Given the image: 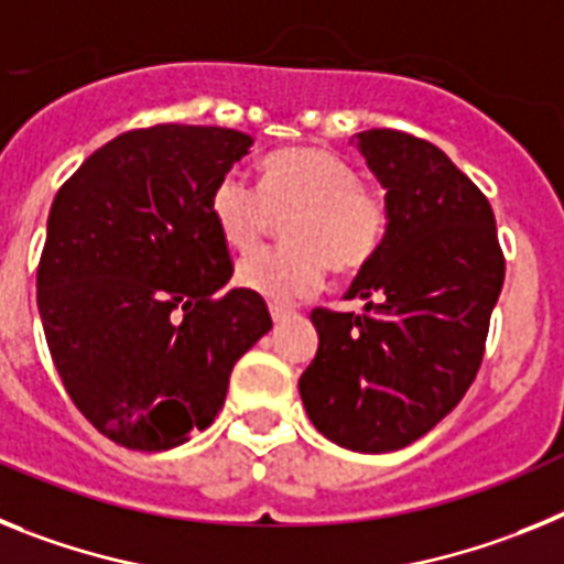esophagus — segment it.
I'll return each instance as SVG.
<instances>
[{
  "mask_svg": "<svg viewBox=\"0 0 564 564\" xmlns=\"http://www.w3.org/2000/svg\"><path fill=\"white\" fill-rule=\"evenodd\" d=\"M269 315H272V321L275 323H283L286 317H292V310H286V306H278V303H272L269 306Z\"/></svg>",
  "mask_w": 564,
  "mask_h": 564,
  "instance_id": "esophagus-1",
  "label": "esophagus"
}]
</instances>
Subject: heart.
Wrapping results in <instances>:
<instances>
[{
	"label": "heart",
	"instance_id": "heart-1",
	"mask_svg": "<svg viewBox=\"0 0 564 564\" xmlns=\"http://www.w3.org/2000/svg\"><path fill=\"white\" fill-rule=\"evenodd\" d=\"M286 214V247L249 254L235 269L238 286L272 303L315 292L326 263L337 275L364 269L389 232L383 195L360 184L355 166L323 147H286L267 155L258 189L238 173H227L209 193L215 229L235 252L258 247L272 218Z\"/></svg>",
	"mask_w": 564,
	"mask_h": 564
}]
</instances>
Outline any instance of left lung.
Segmentation results:
<instances>
[{"mask_svg":"<svg viewBox=\"0 0 564 564\" xmlns=\"http://www.w3.org/2000/svg\"><path fill=\"white\" fill-rule=\"evenodd\" d=\"M355 139L386 189L389 232L346 292L364 312H312L321 343L297 389L323 437L386 454L429 434L474 383L506 258L491 204L440 147L400 130Z\"/></svg>","mask_w":564,"mask_h":564,"instance_id":"left-lung-1","label":"left lung"}]
</instances>
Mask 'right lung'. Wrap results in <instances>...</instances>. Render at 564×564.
Returning a JSON list of instances; mask_svg holds the SVG:
<instances>
[{
  "label": "right lung",
  "instance_id": "right-lung-1",
  "mask_svg": "<svg viewBox=\"0 0 564 564\" xmlns=\"http://www.w3.org/2000/svg\"><path fill=\"white\" fill-rule=\"evenodd\" d=\"M252 147L227 127L155 124L99 147L47 215L36 303L76 409L112 443L166 452L221 411L232 366L272 329L227 289L215 181Z\"/></svg>",
  "mask_w": 564,
  "mask_h": 564
}]
</instances>
